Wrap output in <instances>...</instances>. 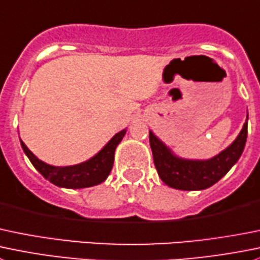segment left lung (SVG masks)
Instances as JSON below:
<instances>
[{
	"instance_id": "1",
	"label": "left lung",
	"mask_w": 260,
	"mask_h": 260,
	"mask_svg": "<svg viewBox=\"0 0 260 260\" xmlns=\"http://www.w3.org/2000/svg\"><path fill=\"white\" fill-rule=\"evenodd\" d=\"M248 136V118L233 145L210 160H184L171 151L150 132V145L153 164L158 176L166 185L180 190H201L217 183L236 164L245 147Z\"/></svg>"
}]
</instances>
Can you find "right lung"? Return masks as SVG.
<instances>
[{
  "label": "right lung",
  "instance_id": "1",
  "mask_svg": "<svg viewBox=\"0 0 260 260\" xmlns=\"http://www.w3.org/2000/svg\"><path fill=\"white\" fill-rule=\"evenodd\" d=\"M124 135L125 129L117 133L98 155L87 160L86 162L74 166H63V168L50 166L43 162L32 155L31 151L25 146L22 141L20 142H21L22 150L26 153L32 166L50 183L57 186H63V188L79 189L98 185L108 178L113 168V162H114L115 147L122 141Z\"/></svg>",
  "mask_w": 260,
  "mask_h": 260
}]
</instances>
